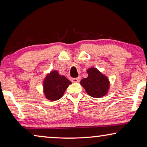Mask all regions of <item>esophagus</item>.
<instances>
[{
	"label": "esophagus",
	"instance_id": "obj_1",
	"mask_svg": "<svg viewBox=\"0 0 147 147\" xmlns=\"http://www.w3.org/2000/svg\"><path fill=\"white\" fill-rule=\"evenodd\" d=\"M80 80V77L72 79V82H74V83H78Z\"/></svg>",
	"mask_w": 147,
	"mask_h": 147
}]
</instances>
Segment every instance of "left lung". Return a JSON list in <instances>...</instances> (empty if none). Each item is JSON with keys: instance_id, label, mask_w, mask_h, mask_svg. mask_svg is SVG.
<instances>
[{"instance_id": "8db88e82", "label": "left lung", "mask_w": 147, "mask_h": 147, "mask_svg": "<svg viewBox=\"0 0 147 147\" xmlns=\"http://www.w3.org/2000/svg\"><path fill=\"white\" fill-rule=\"evenodd\" d=\"M88 76L80 81L89 96L94 98H100L108 93L109 88V81L107 77L98 69L91 67L88 69Z\"/></svg>"}]
</instances>
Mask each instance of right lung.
I'll return each instance as SVG.
<instances>
[{
    "label": "right lung",
    "instance_id": "right-lung-1",
    "mask_svg": "<svg viewBox=\"0 0 147 147\" xmlns=\"http://www.w3.org/2000/svg\"><path fill=\"white\" fill-rule=\"evenodd\" d=\"M71 84V82L63 75H60L58 71H51L47 74L43 80L45 96L49 100H58L63 96L65 91Z\"/></svg>",
    "mask_w": 147,
    "mask_h": 147
}]
</instances>
